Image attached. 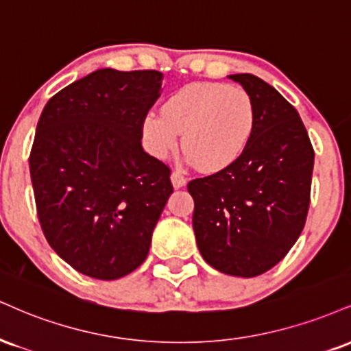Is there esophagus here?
I'll return each mask as SVG.
<instances>
[{
  "mask_svg": "<svg viewBox=\"0 0 351 351\" xmlns=\"http://www.w3.org/2000/svg\"><path fill=\"white\" fill-rule=\"evenodd\" d=\"M171 183H173V186H175L176 189L183 188L184 184H186V178H184L183 173L176 170V171L171 173Z\"/></svg>",
  "mask_w": 351,
  "mask_h": 351,
  "instance_id": "obj_1",
  "label": "esophagus"
}]
</instances>
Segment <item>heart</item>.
I'll return each mask as SVG.
<instances>
[{
    "instance_id": "obj_1",
    "label": "heart",
    "mask_w": 351,
    "mask_h": 351,
    "mask_svg": "<svg viewBox=\"0 0 351 351\" xmlns=\"http://www.w3.org/2000/svg\"><path fill=\"white\" fill-rule=\"evenodd\" d=\"M256 106L243 88L226 83H189L165 99L162 112L149 111L142 137L154 157L167 158L178 145L202 171L234 165L250 145Z\"/></svg>"
}]
</instances>
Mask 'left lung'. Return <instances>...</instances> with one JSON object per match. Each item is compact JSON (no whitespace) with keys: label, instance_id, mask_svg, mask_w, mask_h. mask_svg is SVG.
<instances>
[{"label":"left lung","instance_id":"left-lung-1","mask_svg":"<svg viewBox=\"0 0 351 351\" xmlns=\"http://www.w3.org/2000/svg\"><path fill=\"white\" fill-rule=\"evenodd\" d=\"M256 106V128L237 162L191 180L193 229L202 258L232 276L252 278L285 258L311 204L314 149L301 117L271 84L230 75Z\"/></svg>","mask_w":351,"mask_h":351}]
</instances>
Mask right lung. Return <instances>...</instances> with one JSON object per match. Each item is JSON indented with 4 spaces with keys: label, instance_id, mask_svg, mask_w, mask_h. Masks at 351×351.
I'll use <instances>...</instances> for the list:
<instances>
[{
    "label": "right lung",
    "instance_id": "add662e5",
    "mask_svg": "<svg viewBox=\"0 0 351 351\" xmlns=\"http://www.w3.org/2000/svg\"><path fill=\"white\" fill-rule=\"evenodd\" d=\"M157 70H96L45 104L29 168L45 239L96 280L132 273L173 193L170 168L142 149V121L160 96Z\"/></svg>",
    "mask_w": 351,
    "mask_h": 351
}]
</instances>
